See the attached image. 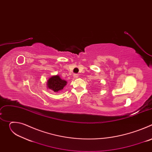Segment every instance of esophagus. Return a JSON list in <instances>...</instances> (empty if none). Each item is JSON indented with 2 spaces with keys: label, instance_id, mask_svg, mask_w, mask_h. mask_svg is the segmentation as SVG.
<instances>
[{
  "label": "esophagus",
  "instance_id": "1",
  "mask_svg": "<svg viewBox=\"0 0 152 152\" xmlns=\"http://www.w3.org/2000/svg\"><path fill=\"white\" fill-rule=\"evenodd\" d=\"M78 77H79V76H78V75H77V74H75V75H73V77L75 78V79L78 78Z\"/></svg>",
  "mask_w": 152,
  "mask_h": 152
}]
</instances>
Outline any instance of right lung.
<instances>
[{
	"mask_svg": "<svg viewBox=\"0 0 152 152\" xmlns=\"http://www.w3.org/2000/svg\"><path fill=\"white\" fill-rule=\"evenodd\" d=\"M67 82L62 79L58 75H55L50 77L47 82L48 88L52 90L55 93H58L62 90Z\"/></svg>",
	"mask_w": 152,
	"mask_h": 152,
	"instance_id": "obj_1",
	"label": "right lung"
}]
</instances>
